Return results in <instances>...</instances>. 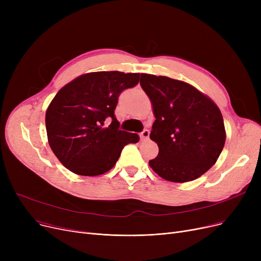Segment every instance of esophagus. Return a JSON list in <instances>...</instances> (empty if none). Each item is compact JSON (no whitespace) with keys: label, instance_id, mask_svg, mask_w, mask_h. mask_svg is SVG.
I'll return each instance as SVG.
<instances>
[{"label":"esophagus","instance_id":"esophagus-1","mask_svg":"<svg viewBox=\"0 0 261 261\" xmlns=\"http://www.w3.org/2000/svg\"><path fill=\"white\" fill-rule=\"evenodd\" d=\"M149 134H150V131H149V130H147V129H145V130L141 133V140H142V141H146V140H148V138H149Z\"/></svg>","mask_w":261,"mask_h":261}]
</instances>
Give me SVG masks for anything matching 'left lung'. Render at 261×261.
Instances as JSON below:
<instances>
[{
	"mask_svg": "<svg viewBox=\"0 0 261 261\" xmlns=\"http://www.w3.org/2000/svg\"><path fill=\"white\" fill-rule=\"evenodd\" d=\"M141 87L152 102L155 120L150 139L159 154L149 165L164 180L184 183L206 172L225 144L223 117L217 105L186 82L141 75Z\"/></svg>",
	"mask_w": 261,
	"mask_h": 261,
	"instance_id": "1",
	"label": "left lung"
}]
</instances>
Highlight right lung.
Wrapping results in <instances>:
<instances>
[{
	"label": "right lung",
	"instance_id": "obj_1",
	"mask_svg": "<svg viewBox=\"0 0 261 261\" xmlns=\"http://www.w3.org/2000/svg\"><path fill=\"white\" fill-rule=\"evenodd\" d=\"M139 80V73H88L56 94L45 125L48 144L64 167L79 175L102 174L115 165L123 147L140 141L136 133L119 130L114 114L120 93ZM107 118L113 121L105 128Z\"/></svg>",
	"mask_w": 261,
	"mask_h": 261
}]
</instances>
